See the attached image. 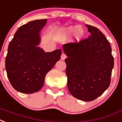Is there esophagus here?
<instances>
[{"label":"esophagus","instance_id":"esophagus-1","mask_svg":"<svg viewBox=\"0 0 122 122\" xmlns=\"http://www.w3.org/2000/svg\"><path fill=\"white\" fill-rule=\"evenodd\" d=\"M66 55L65 54H61V60H65L66 59Z\"/></svg>","mask_w":122,"mask_h":122}]
</instances>
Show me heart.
I'll use <instances>...</instances> for the list:
<instances>
[{"instance_id":"heart-1","label":"heart","mask_w":122,"mask_h":122,"mask_svg":"<svg viewBox=\"0 0 122 122\" xmlns=\"http://www.w3.org/2000/svg\"><path fill=\"white\" fill-rule=\"evenodd\" d=\"M85 31L82 26L72 25L69 26L62 28L57 31V37L62 40H66L73 35V41L79 42L85 36Z\"/></svg>"}]
</instances>
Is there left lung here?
<instances>
[{"label": "left lung", "instance_id": "8db88e82", "mask_svg": "<svg viewBox=\"0 0 122 122\" xmlns=\"http://www.w3.org/2000/svg\"><path fill=\"white\" fill-rule=\"evenodd\" d=\"M91 35L78 43L63 45L66 55V74L71 94L90 102L102 95L111 83L114 58L109 41L100 30L86 24Z\"/></svg>", "mask_w": 122, "mask_h": 122}]
</instances>
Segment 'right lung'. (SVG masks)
<instances>
[{"label": "right lung", "mask_w": 122, "mask_h": 122, "mask_svg": "<svg viewBox=\"0 0 122 122\" xmlns=\"http://www.w3.org/2000/svg\"><path fill=\"white\" fill-rule=\"evenodd\" d=\"M46 21L36 20L22 25L9 44L6 72L11 85L18 92L31 94L39 91L46 74L61 58V50L45 52L38 46L41 31Z\"/></svg>", "instance_id": "1"}]
</instances>
